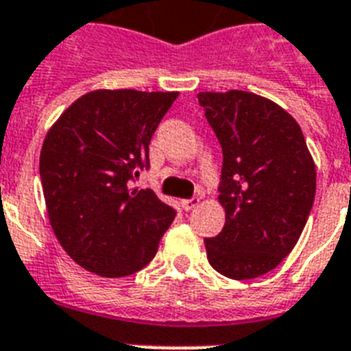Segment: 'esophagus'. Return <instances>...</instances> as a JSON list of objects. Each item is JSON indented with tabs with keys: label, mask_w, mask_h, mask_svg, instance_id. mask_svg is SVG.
<instances>
[{
	"label": "esophagus",
	"mask_w": 351,
	"mask_h": 351,
	"mask_svg": "<svg viewBox=\"0 0 351 351\" xmlns=\"http://www.w3.org/2000/svg\"><path fill=\"white\" fill-rule=\"evenodd\" d=\"M182 208L186 209V211H189V209L197 208L198 204H200V197H193V198H186V200H182Z\"/></svg>",
	"instance_id": "1"
}]
</instances>
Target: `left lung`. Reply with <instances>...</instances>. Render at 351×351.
I'll return each instance as SVG.
<instances>
[{
	"instance_id": "8db88e82",
	"label": "left lung",
	"mask_w": 351,
	"mask_h": 351,
	"mask_svg": "<svg viewBox=\"0 0 351 351\" xmlns=\"http://www.w3.org/2000/svg\"><path fill=\"white\" fill-rule=\"evenodd\" d=\"M222 147L226 224L206 239L209 264L234 280L271 271L293 250L315 198L317 173L295 118L247 90L198 93Z\"/></svg>"
}]
</instances>
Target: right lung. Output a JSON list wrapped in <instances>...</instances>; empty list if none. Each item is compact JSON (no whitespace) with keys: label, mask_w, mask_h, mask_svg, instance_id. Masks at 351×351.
<instances>
[{"label":"right lung","mask_w":351,"mask_h":351,"mask_svg":"<svg viewBox=\"0 0 351 351\" xmlns=\"http://www.w3.org/2000/svg\"><path fill=\"white\" fill-rule=\"evenodd\" d=\"M178 93L98 89L67 107L40 154L47 213L58 242L100 277H127L153 261L176 211L131 189L149 167V142Z\"/></svg>","instance_id":"add662e5"}]
</instances>
